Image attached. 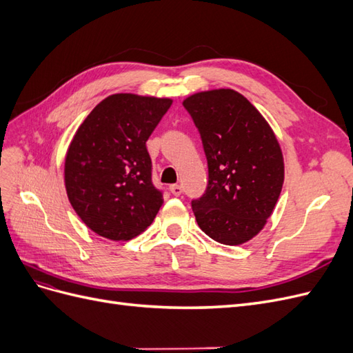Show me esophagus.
<instances>
[{
  "label": "esophagus",
  "mask_w": 353,
  "mask_h": 353,
  "mask_svg": "<svg viewBox=\"0 0 353 353\" xmlns=\"http://www.w3.org/2000/svg\"><path fill=\"white\" fill-rule=\"evenodd\" d=\"M169 191L174 196H181V194H183V187H181L179 184H174V185L169 187Z\"/></svg>",
  "instance_id": "1"
}]
</instances>
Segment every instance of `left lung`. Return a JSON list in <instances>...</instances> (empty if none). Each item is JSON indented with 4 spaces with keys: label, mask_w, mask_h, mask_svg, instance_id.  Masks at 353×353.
I'll use <instances>...</instances> for the list:
<instances>
[{
    "label": "left lung",
    "mask_w": 353,
    "mask_h": 353,
    "mask_svg": "<svg viewBox=\"0 0 353 353\" xmlns=\"http://www.w3.org/2000/svg\"><path fill=\"white\" fill-rule=\"evenodd\" d=\"M184 108L200 132L208 188L191 201L201 231L221 244L258 236L280 197L284 160L270 123L240 92L221 88L190 95Z\"/></svg>",
    "instance_id": "1"
}]
</instances>
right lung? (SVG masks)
I'll list each match as a JSON object with an SVG mask.
<instances>
[{
  "label": "right lung",
  "mask_w": 353,
  "mask_h": 353,
  "mask_svg": "<svg viewBox=\"0 0 353 353\" xmlns=\"http://www.w3.org/2000/svg\"><path fill=\"white\" fill-rule=\"evenodd\" d=\"M170 99L113 94L85 117L68 148L65 185L78 216L99 236L125 241L143 232L163 205L152 183L145 141Z\"/></svg>",
  "instance_id": "add662e5"
}]
</instances>
